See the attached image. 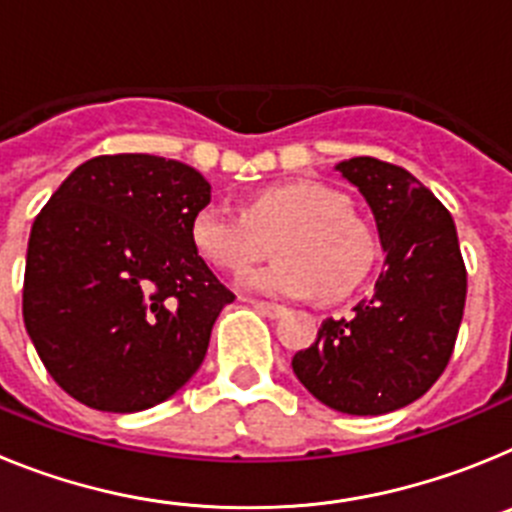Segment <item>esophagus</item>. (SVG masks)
<instances>
[{
  "label": "esophagus",
  "instance_id": "34e87169",
  "mask_svg": "<svg viewBox=\"0 0 512 512\" xmlns=\"http://www.w3.org/2000/svg\"><path fill=\"white\" fill-rule=\"evenodd\" d=\"M251 305L256 307V310H259L261 315H266V318H282V315H287V307H284V305H274V302L251 300Z\"/></svg>",
  "mask_w": 512,
  "mask_h": 512
}]
</instances>
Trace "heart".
Segmentation results:
<instances>
[{
  "label": "heart",
  "instance_id": "heart-1",
  "mask_svg": "<svg viewBox=\"0 0 512 512\" xmlns=\"http://www.w3.org/2000/svg\"><path fill=\"white\" fill-rule=\"evenodd\" d=\"M277 259L246 271L238 284L271 297H341L354 289L377 256L369 225L346 207L343 194L318 182L274 184L256 192L243 215L223 205L194 212V251L220 271H243L271 238Z\"/></svg>",
  "mask_w": 512,
  "mask_h": 512
}]
</instances>
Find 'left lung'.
Segmentation results:
<instances>
[{
  "mask_svg": "<svg viewBox=\"0 0 512 512\" xmlns=\"http://www.w3.org/2000/svg\"><path fill=\"white\" fill-rule=\"evenodd\" d=\"M377 223L384 269L348 318L323 320L292 369L315 400L348 415L400 410L441 377L454 351L467 269L449 210L410 171L356 156L336 164Z\"/></svg>",
  "mask_w": 512,
  "mask_h": 512,
  "instance_id": "left-lung-1",
  "label": "left lung"
}]
</instances>
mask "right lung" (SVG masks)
I'll list each match as a JSON object with an SVG mask.
<instances>
[{
    "instance_id": "1",
    "label": "right lung",
    "mask_w": 512,
    "mask_h": 512,
    "mask_svg": "<svg viewBox=\"0 0 512 512\" xmlns=\"http://www.w3.org/2000/svg\"><path fill=\"white\" fill-rule=\"evenodd\" d=\"M205 176L148 153L89 158L35 217L22 318L61 390L104 413H138L179 392L235 300L194 251Z\"/></svg>"
}]
</instances>
